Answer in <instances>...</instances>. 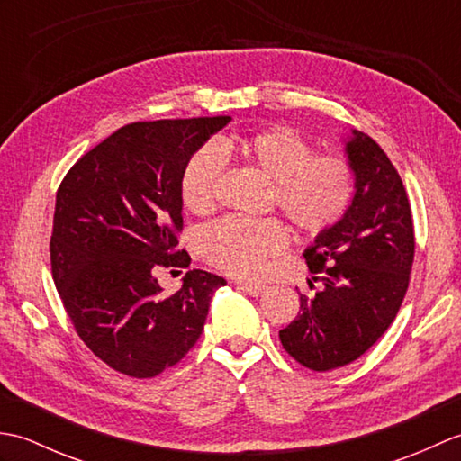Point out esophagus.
Listing matches in <instances>:
<instances>
[{
	"label": "esophagus",
	"instance_id": "34e87169",
	"mask_svg": "<svg viewBox=\"0 0 461 461\" xmlns=\"http://www.w3.org/2000/svg\"><path fill=\"white\" fill-rule=\"evenodd\" d=\"M238 289H241L243 293H248V295H251V297H259L267 291V287L259 285V283H238Z\"/></svg>",
	"mask_w": 461,
	"mask_h": 461
}]
</instances>
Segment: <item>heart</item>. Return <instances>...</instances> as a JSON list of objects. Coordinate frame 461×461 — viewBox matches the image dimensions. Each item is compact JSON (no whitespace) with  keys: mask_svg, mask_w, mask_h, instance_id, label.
Wrapping results in <instances>:
<instances>
[{"mask_svg":"<svg viewBox=\"0 0 461 461\" xmlns=\"http://www.w3.org/2000/svg\"><path fill=\"white\" fill-rule=\"evenodd\" d=\"M223 158H238L271 180V208L285 215L299 236H325L345 218L355 198V168L347 156L315 152V146L285 124L238 134L192 154L182 174L185 210L210 213L218 198ZM287 233L277 220L223 218L205 228L200 248L205 261L233 277H253L285 248Z\"/></svg>","mask_w":461,"mask_h":461,"instance_id":"1","label":"heart"}]
</instances>
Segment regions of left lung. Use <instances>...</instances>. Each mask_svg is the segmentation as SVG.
Listing matches in <instances>:
<instances>
[{
  "label": "left lung",
  "mask_w": 461,
  "mask_h": 461,
  "mask_svg": "<svg viewBox=\"0 0 461 461\" xmlns=\"http://www.w3.org/2000/svg\"><path fill=\"white\" fill-rule=\"evenodd\" d=\"M347 152L357 176L355 198L340 223L305 251L321 287L301 295L297 319L279 330L287 355L315 372L350 365L384 335L414 263L412 210L394 164L360 131Z\"/></svg>",
  "instance_id": "1"
}]
</instances>
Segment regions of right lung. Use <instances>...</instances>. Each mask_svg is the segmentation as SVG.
I'll use <instances>...</instances> for the list:
<instances>
[{"label": "right lung", "mask_w": 461, "mask_h": 461, "mask_svg": "<svg viewBox=\"0 0 461 461\" xmlns=\"http://www.w3.org/2000/svg\"><path fill=\"white\" fill-rule=\"evenodd\" d=\"M230 116L124 124L77 160L59 184L49 241L59 297L104 365L132 378L158 376L200 339L225 279L185 271L164 295L158 267H188L180 249V182L192 154Z\"/></svg>", "instance_id": "right-lung-1"}]
</instances>
